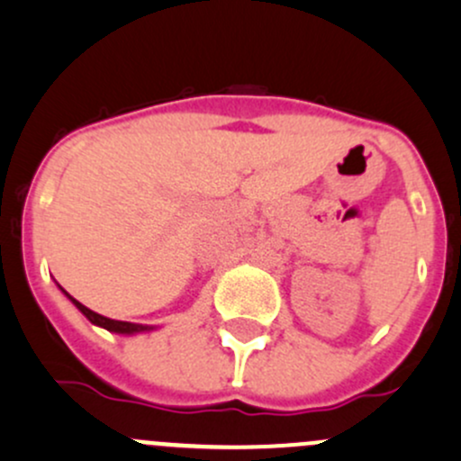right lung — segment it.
<instances>
[{
    "instance_id": "1",
    "label": "right lung",
    "mask_w": 461,
    "mask_h": 461,
    "mask_svg": "<svg viewBox=\"0 0 461 461\" xmlns=\"http://www.w3.org/2000/svg\"><path fill=\"white\" fill-rule=\"evenodd\" d=\"M59 290H62V287H59ZM62 292H64V296H67V299L71 301V303L76 305V308L80 310V312L85 314V317L91 321L93 325H97V328H104V330H109V332H113V334H127V337H131V334H142V332H151V330H156V325L129 323V321H115V319L102 317V314L93 312V310H88L86 305H82L77 299H73V296L68 294L67 290H62Z\"/></svg>"
}]
</instances>
